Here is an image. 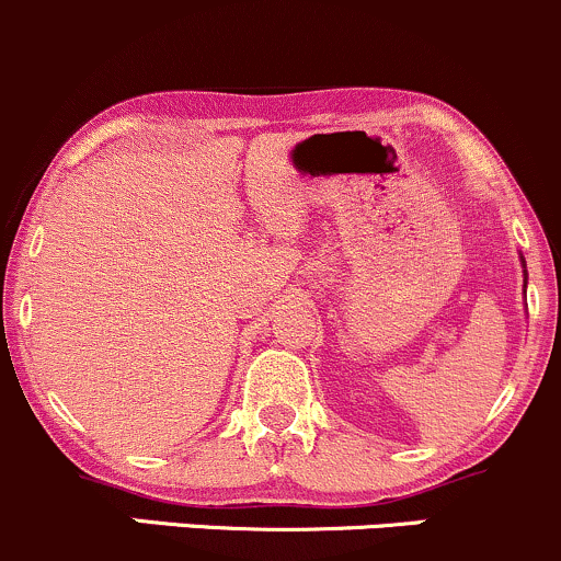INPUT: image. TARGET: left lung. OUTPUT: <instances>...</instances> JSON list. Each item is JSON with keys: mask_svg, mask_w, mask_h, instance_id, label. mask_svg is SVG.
Wrapping results in <instances>:
<instances>
[{"mask_svg": "<svg viewBox=\"0 0 561 561\" xmlns=\"http://www.w3.org/2000/svg\"><path fill=\"white\" fill-rule=\"evenodd\" d=\"M522 264H524V259H522ZM524 288H527V270H524Z\"/></svg>", "mask_w": 561, "mask_h": 561, "instance_id": "obj_1", "label": "left lung"}]
</instances>
